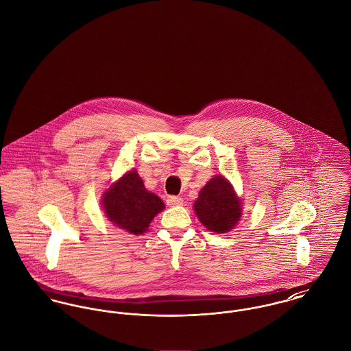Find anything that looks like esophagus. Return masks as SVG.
<instances>
[{"instance_id":"obj_1","label":"esophagus","mask_w":351,"mask_h":351,"mask_svg":"<svg viewBox=\"0 0 351 351\" xmlns=\"http://www.w3.org/2000/svg\"><path fill=\"white\" fill-rule=\"evenodd\" d=\"M166 204L169 206H180L184 204V199L181 197H176V195H170L166 198Z\"/></svg>"}]
</instances>
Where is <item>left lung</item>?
<instances>
[{"label":"left lung","mask_w":351,"mask_h":351,"mask_svg":"<svg viewBox=\"0 0 351 351\" xmlns=\"http://www.w3.org/2000/svg\"><path fill=\"white\" fill-rule=\"evenodd\" d=\"M194 210L201 223L214 233L230 232L242 215L241 199L223 176H214L199 191Z\"/></svg>","instance_id":"left-lung-1"}]
</instances>
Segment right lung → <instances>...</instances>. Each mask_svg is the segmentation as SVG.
<instances>
[{
  "instance_id": "right-lung-1",
  "label": "right lung",
  "mask_w": 351,
  "mask_h": 351,
  "mask_svg": "<svg viewBox=\"0 0 351 351\" xmlns=\"http://www.w3.org/2000/svg\"><path fill=\"white\" fill-rule=\"evenodd\" d=\"M101 204L116 226L136 235L146 232L152 219L165 208L158 195L146 190L136 170L128 171L109 187Z\"/></svg>"
}]
</instances>
